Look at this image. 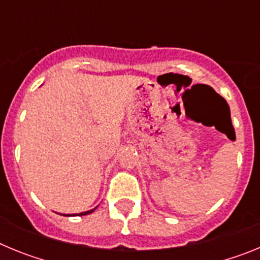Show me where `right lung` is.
<instances>
[{"label":"right lung","instance_id":"1","mask_svg":"<svg viewBox=\"0 0 260 260\" xmlns=\"http://www.w3.org/2000/svg\"><path fill=\"white\" fill-rule=\"evenodd\" d=\"M96 208H93V210H89V211H86V212H80V213H77V216L79 215V216H84V215H89V213H92L93 211H95ZM66 216H71V215H66ZM73 216H75V215H73Z\"/></svg>","mask_w":260,"mask_h":260}]
</instances>
